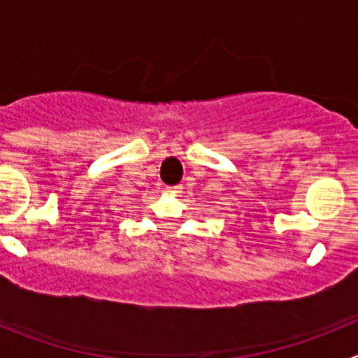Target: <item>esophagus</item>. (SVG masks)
Instances as JSON below:
<instances>
[{"label": "esophagus", "instance_id": "1", "mask_svg": "<svg viewBox=\"0 0 358 358\" xmlns=\"http://www.w3.org/2000/svg\"><path fill=\"white\" fill-rule=\"evenodd\" d=\"M166 192H169V194H173V195L181 194V192H182V186H181V185H176V186H166Z\"/></svg>", "mask_w": 358, "mask_h": 358}]
</instances>
